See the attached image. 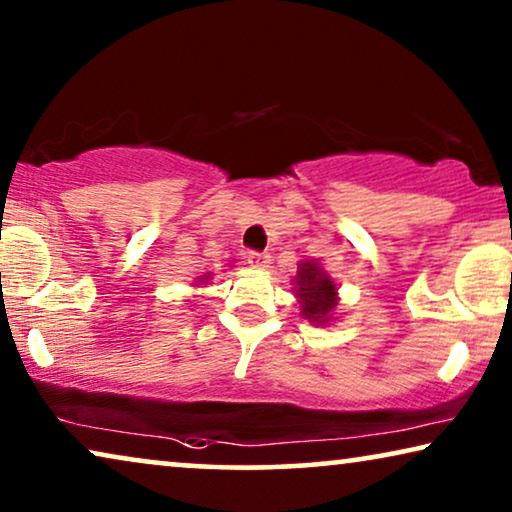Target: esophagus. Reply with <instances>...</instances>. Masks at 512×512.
Listing matches in <instances>:
<instances>
[{"mask_svg": "<svg viewBox=\"0 0 512 512\" xmlns=\"http://www.w3.org/2000/svg\"><path fill=\"white\" fill-rule=\"evenodd\" d=\"M247 263L251 268H265V263H268V254H261V251H247Z\"/></svg>", "mask_w": 512, "mask_h": 512, "instance_id": "1", "label": "esophagus"}]
</instances>
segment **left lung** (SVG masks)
I'll list each match as a JSON object with an SVG mask.
<instances>
[{
    "label": "left lung",
    "instance_id": "obj_1",
    "mask_svg": "<svg viewBox=\"0 0 512 512\" xmlns=\"http://www.w3.org/2000/svg\"><path fill=\"white\" fill-rule=\"evenodd\" d=\"M296 296L300 298V310L303 317L314 321V324H326L338 305L335 298V284L326 275V270L319 263H300L296 279Z\"/></svg>",
    "mask_w": 512,
    "mask_h": 512
}]
</instances>
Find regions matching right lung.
I'll list each match as a JSON object with an SVG mask.
<instances>
[{"label":"right lung","mask_w":512,"mask_h":512,"mask_svg":"<svg viewBox=\"0 0 512 512\" xmlns=\"http://www.w3.org/2000/svg\"><path fill=\"white\" fill-rule=\"evenodd\" d=\"M202 279H209V275H205V277H202ZM202 279H200V282H202Z\"/></svg>","instance_id":"add662e5"}]
</instances>
